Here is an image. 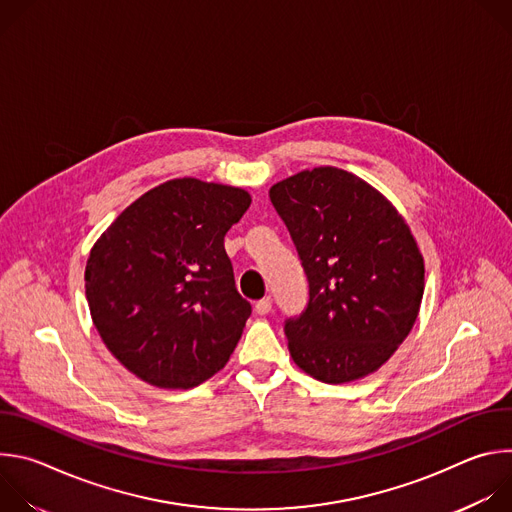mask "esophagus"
Wrapping results in <instances>:
<instances>
[{
	"label": "esophagus",
	"instance_id": "34e87169",
	"mask_svg": "<svg viewBox=\"0 0 512 512\" xmlns=\"http://www.w3.org/2000/svg\"><path fill=\"white\" fill-rule=\"evenodd\" d=\"M271 312V300L269 298H263L255 304V314L257 316H267Z\"/></svg>",
	"mask_w": 512,
	"mask_h": 512
}]
</instances>
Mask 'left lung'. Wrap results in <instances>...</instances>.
Wrapping results in <instances>:
<instances>
[{"instance_id":"left-lung-1","label":"left lung","mask_w":512,"mask_h":512,"mask_svg":"<svg viewBox=\"0 0 512 512\" xmlns=\"http://www.w3.org/2000/svg\"><path fill=\"white\" fill-rule=\"evenodd\" d=\"M310 281L306 312L285 322L289 354L342 385L379 371L409 336L425 265L405 218L375 186L320 166L269 188Z\"/></svg>"}]
</instances>
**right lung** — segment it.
<instances>
[{"instance_id": "add662e5", "label": "right lung", "mask_w": 512, "mask_h": 512, "mask_svg": "<svg viewBox=\"0 0 512 512\" xmlns=\"http://www.w3.org/2000/svg\"><path fill=\"white\" fill-rule=\"evenodd\" d=\"M251 194L168 180L131 202L85 267L93 324L109 352L158 389H192L229 362L251 306L225 251Z\"/></svg>"}]
</instances>
